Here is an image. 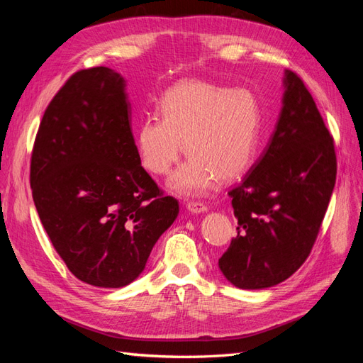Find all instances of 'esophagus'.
I'll use <instances>...</instances> for the list:
<instances>
[{"mask_svg": "<svg viewBox=\"0 0 363 363\" xmlns=\"http://www.w3.org/2000/svg\"><path fill=\"white\" fill-rule=\"evenodd\" d=\"M186 208H188L191 213H204V212H207V206H204L203 203L191 201V203L186 204Z\"/></svg>", "mask_w": 363, "mask_h": 363, "instance_id": "obj_1", "label": "esophagus"}]
</instances>
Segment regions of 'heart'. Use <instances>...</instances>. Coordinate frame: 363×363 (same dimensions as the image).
Wrapping results in <instances>:
<instances>
[{
  "label": "heart",
  "instance_id": "heart-1",
  "mask_svg": "<svg viewBox=\"0 0 363 363\" xmlns=\"http://www.w3.org/2000/svg\"><path fill=\"white\" fill-rule=\"evenodd\" d=\"M158 118H147L135 133L142 167L167 175L180 159L183 144L189 155L174 172L169 188L199 196L216 180H232L251 163L260 133V103L247 87L189 80L169 87L157 101Z\"/></svg>",
  "mask_w": 363,
  "mask_h": 363
}]
</instances>
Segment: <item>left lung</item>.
I'll return each instance as SVG.
<instances>
[{"mask_svg":"<svg viewBox=\"0 0 363 363\" xmlns=\"http://www.w3.org/2000/svg\"><path fill=\"white\" fill-rule=\"evenodd\" d=\"M283 107L267 150L228 192L238 236L218 262L240 289L289 279L315 244L336 182L333 138L311 92L284 71Z\"/></svg>","mask_w":363,"mask_h":363,"instance_id":"obj_1","label":"left lung"}]
</instances>
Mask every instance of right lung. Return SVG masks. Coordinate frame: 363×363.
Returning <instances> with one entry per match:
<instances>
[{"label": "right lung", "instance_id": "add662e5", "mask_svg": "<svg viewBox=\"0 0 363 363\" xmlns=\"http://www.w3.org/2000/svg\"><path fill=\"white\" fill-rule=\"evenodd\" d=\"M125 80L111 68L69 77L40 121L31 152L33 201L74 276L123 288L179 215L140 167Z\"/></svg>", "mask_w": 363, "mask_h": 363}]
</instances>
